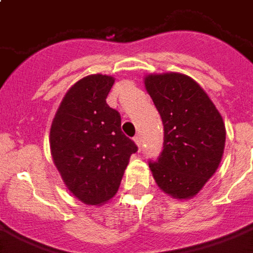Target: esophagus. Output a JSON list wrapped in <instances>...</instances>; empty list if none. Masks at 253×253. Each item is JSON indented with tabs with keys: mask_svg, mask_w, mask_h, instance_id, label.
Wrapping results in <instances>:
<instances>
[{
	"mask_svg": "<svg viewBox=\"0 0 253 253\" xmlns=\"http://www.w3.org/2000/svg\"><path fill=\"white\" fill-rule=\"evenodd\" d=\"M134 142L137 143L138 148L141 149V145H142V141H141V137H139V135H137V137L134 138Z\"/></svg>",
	"mask_w": 253,
	"mask_h": 253,
	"instance_id": "obj_1",
	"label": "esophagus"
}]
</instances>
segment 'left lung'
<instances>
[{
    "instance_id": "obj_1",
    "label": "left lung",
    "mask_w": 253,
    "mask_h": 253,
    "mask_svg": "<svg viewBox=\"0 0 253 253\" xmlns=\"http://www.w3.org/2000/svg\"><path fill=\"white\" fill-rule=\"evenodd\" d=\"M143 83L164 125V149L149 163L152 175L165 194L191 199L222 160V116L201 85L186 74H148Z\"/></svg>"
}]
</instances>
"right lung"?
<instances>
[{"mask_svg":"<svg viewBox=\"0 0 253 253\" xmlns=\"http://www.w3.org/2000/svg\"><path fill=\"white\" fill-rule=\"evenodd\" d=\"M115 78L90 74L72 85L50 130L52 161L70 194L85 205H104L121 186L138 150L121 128V115L107 104Z\"/></svg>","mask_w":253,"mask_h":253,"instance_id":"right-lung-1","label":"right lung"}]
</instances>
